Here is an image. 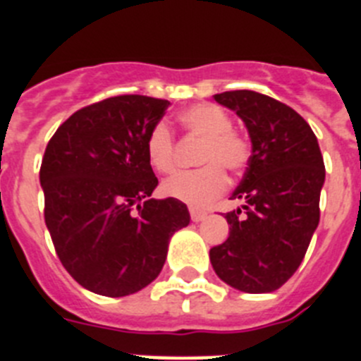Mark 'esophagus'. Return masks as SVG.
<instances>
[{
    "label": "esophagus",
    "mask_w": 361,
    "mask_h": 361,
    "mask_svg": "<svg viewBox=\"0 0 361 361\" xmlns=\"http://www.w3.org/2000/svg\"><path fill=\"white\" fill-rule=\"evenodd\" d=\"M190 215H191V220H193V222H200V220L206 219V212H202V209H197V208H190Z\"/></svg>",
    "instance_id": "34e87169"
}]
</instances>
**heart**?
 <instances>
[{"label":"heart","instance_id":"heart-1","mask_svg":"<svg viewBox=\"0 0 361 361\" xmlns=\"http://www.w3.org/2000/svg\"><path fill=\"white\" fill-rule=\"evenodd\" d=\"M178 123L186 132L202 137L199 170L180 171L164 180L162 193L193 208L208 206L228 188L224 168L242 170L251 157V145L244 135L231 130L233 123L224 108L200 103L178 114ZM146 155L159 173H170L175 168L173 135L164 123L155 124L146 139Z\"/></svg>","mask_w":361,"mask_h":361}]
</instances>
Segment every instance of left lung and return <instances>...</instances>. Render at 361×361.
<instances>
[{"label":"left lung","instance_id":"1","mask_svg":"<svg viewBox=\"0 0 361 361\" xmlns=\"http://www.w3.org/2000/svg\"><path fill=\"white\" fill-rule=\"evenodd\" d=\"M237 114L251 139V157L226 213L229 237L209 250L222 282L244 293H271L288 282L304 260L320 222L325 166L317 135L288 104L253 90L216 94Z\"/></svg>","mask_w":361,"mask_h":361}]
</instances>
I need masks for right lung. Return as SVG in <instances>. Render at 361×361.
<instances>
[{
    "mask_svg": "<svg viewBox=\"0 0 361 361\" xmlns=\"http://www.w3.org/2000/svg\"><path fill=\"white\" fill-rule=\"evenodd\" d=\"M170 106L117 95L81 108L44 149V222L70 276L103 296H126L157 279L173 233L190 224L186 204L152 199L159 180L146 139Z\"/></svg>",
    "mask_w": 361,
    "mask_h": 361,
    "instance_id": "obj_1",
    "label": "right lung"
}]
</instances>
